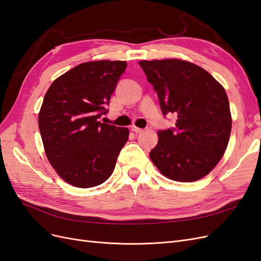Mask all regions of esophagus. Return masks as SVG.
Instances as JSON below:
<instances>
[{
  "instance_id": "34e87169",
  "label": "esophagus",
  "mask_w": 261,
  "mask_h": 261,
  "mask_svg": "<svg viewBox=\"0 0 261 261\" xmlns=\"http://www.w3.org/2000/svg\"><path fill=\"white\" fill-rule=\"evenodd\" d=\"M130 129H132V132L136 133V134H138V133H141V132H143V128H139V127H137V126H135V125H133L132 127H130Z\"/></svg>"
}]
</instances>
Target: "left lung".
<instances>
[{
	"label": "left lung",
	"mask_w": 261,
	"mask_h": 261,
	"mask_svg": "<svg viewBox=\"0 0 261 261\" xmlns=\"http://www.w3.org/2000/svg\"><path fill=\"white\" fill-rule=\"evenodd\" d=\"M160 100L162 113L177 116L175 128L158 132L150 159L176 181L198 180L216 168L231 135L226 92L206 69L179 59L140 61Z\"/></svg>",
	"instance_id": "8db88e82"
}]
</instances>
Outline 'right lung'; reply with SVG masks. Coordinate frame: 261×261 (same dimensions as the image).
I'll use <instances>...</instances> for the list:
<instances>
[{
    "label": "right lung",
    "mask_w": 261,
    "mask_h": 261,
    "mask_svg": "<svg viewBox=\"0 0 261 261\" xmlns=\"http://www.w3.org/2000/svg\"><path fill=\"white\" fill-rule=\"evenodd\" d=\"M125 61L86 62L55 80L38 116L44 152L66 183L98 186L112 175L128 139L126 127L101 123Z\"/></svg>",
    "instance_id": "obj_1"
}]
</instances>
